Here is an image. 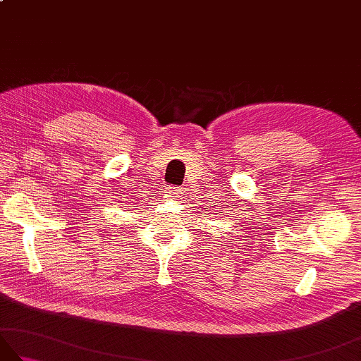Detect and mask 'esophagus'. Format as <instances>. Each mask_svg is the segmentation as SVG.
<instances>
[{
  "label": "esophagus",
  "instance_id": "esophagus-1",
  "mask_svg": "<svg viewBox=\"0 0 361 361\" xmlns=\"http://www.w3.org/2000/svg\"><path fill=\"white\" fill-rule=\"evenodd\" d=\"M181 188H169L166 190V197L171 198V200H178V198L181 197Z\"/></svg>",
  "mask_w": 361,
  "mask_h": 361
}]
</instances>
